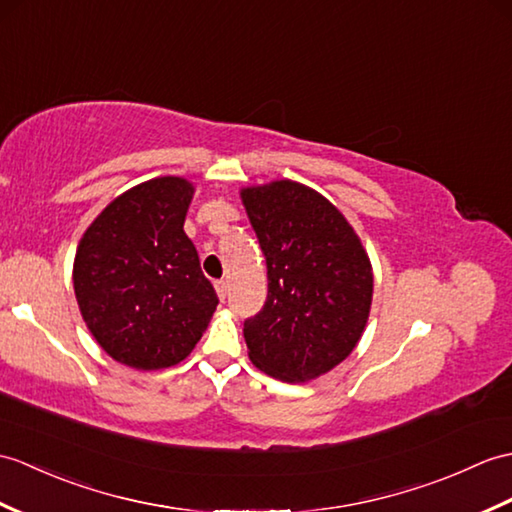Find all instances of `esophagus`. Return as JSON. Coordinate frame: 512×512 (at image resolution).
Instances as JSON below:
<instances>
[{
  "label": "esophagus",
  "mask_w": 512,
  "mask_h": 512,
  "mask_svg": "<svg viewBox=\"0 0 512 512\" xmlns=\"http://www.w3.org/2000/svg\"><path fill=\"white\" fill-rule=\"evenodd\" d=\"M213 285H216V292H218V296H220V301H224V299H227V290H229V285H227V281H224V279H220V281H216V283H213Z\"/></svg>",
  "instance_id": "obj_1"
}]
</instances>
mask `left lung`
Masks as SVG:
<instances>
[{
	"instance_id": "1",
	"label": "left lung",
	"mask_w": 512,
	"mask_h": 512,
	"mask_svg": "<svg viewBox=\"0 0 512 512\" xmlns=\"http://www.w3.org/2000/svg\"><path fill=\"white\" fill-rule=\"evenodd\" d=\"M268 268L264 310L244 323L248 358L288 384L347 360L373 303V266L336 205L303 183L242 187Z\"/></svg>"
}]
</instances>
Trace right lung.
<instances>
[{
	"mask_svg": "<svg viewBox=\"0 0 512 512\" xmlns=\"http://www.w3.org/2000/svg\"><path fill=\"white\" fill-rule=\"evenodd\" d=\"M183 176L130 187L82 233L74 292L91 336L115 362L159 371L183 362L218 296L183 224L194 198Z\"/></svg>",
	"mask_w": 512,
	"mask_h": 512,
	"instance_id": "right-lung-1",
	"label": "right lung"
}]
</instances>
